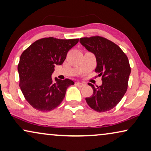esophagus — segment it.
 Listing matches in <instances>:
<instances>
[{"instance_id":"34e87169","label":"esophagus","mask_w":151,"mask_h":151,"mask_svg":"<svg viewBox=\"0 0 151 151\" xmlns=\"http://www.w3.org/2000/svg\"><path fill=\"white\" fill-rule=\"evenodd\" d=\"M76 84H77L79 87H83L84 86H85V84L82 83V82H78L77 83H76Z\"/></svg>"}]
</instances>
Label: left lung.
I'll return each instance as SVG.
<instances>
[{"label":"left lung","instance_id":"8db88e82","mask_svg":"<svg viewBox=\"0 0 151 151\" xmlns=\"http://www.w3.org/2000/svg\"><path fill=\"white\" fill-rule=\"evenodd\" d=\"M80 42L88 51L96 55L97 67L95 69L102 76V84L95 87L86 102L97 112H106L116 106L127 91L131 67L127 55L118 45L103 37H84Z\"/></svg>","mask_w":151,"mask_h":151}]
</instances>
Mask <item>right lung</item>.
I'll return each instance as SVG.
<instances>
[{
	"instance_id": "add662e5",
	"label": "right lung",
	"mask_w": 151,
	"mask_h": 151,
	"mask_svg": "<svg viewBox=\"0 0 151 151\" xmlns=\"http://www.w3.org/2000/svg\"><path fill=\"white\" fill-rule=\"evenodd\" d=\"M79 39H39L20 55L18 65L19 86L25 100L36 110L50 111L60 104L67 88L74 84L69 79L53 82L55 65H61L72 47Z\"/></svg>"
}]
</instances>
